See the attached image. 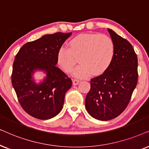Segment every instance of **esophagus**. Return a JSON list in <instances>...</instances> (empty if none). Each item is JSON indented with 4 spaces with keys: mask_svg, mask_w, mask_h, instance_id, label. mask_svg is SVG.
Listing matches in <instances>:
<instances>
[{
    "mask_svg": "<svg viewBox=\"0 0 149 149\" xmlns=\"http://www.w3.org/2000/svg\"><path fill=\"white\" fill-rule=\"evenodd\" d=\"M80 82V80H78V79H73V85H77Z\"/></svg>",
    "mask_w": 149,
    "mask_h": 149,
    "instance_id": "1",
    "label": "esophagus"
}]
</instances>
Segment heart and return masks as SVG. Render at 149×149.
I'll use <instances>...</instances> for the list:
<instances>
[{
  "mask_svg": "<svg viewBox=\"0 0 149 149\" xmlns=\"http://www.w3.org/2000/svg\"><path fill=\"white\" fill-rule=\"evenodd\" d=\"M114 55V44L111 38L100 33H84L73 38L69 48L63 45L57 53V61L65 72L73 71L75 77L85 78L102 74L110 67Z\"/></svg>",
  "mask_w": 149,
  "mask_h": 149,
  "instance_id": "heart-1",
  "label": "heart"
}]
</instances>
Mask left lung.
Wrapping results in <instances>:
<instances>
[{"mask_svg":"<svg viewBox=\"0 0 149 149\" xmlns=\"http://www.w3.org/2000/svg\"><path fill=\"white\" fill-rule=\"evenodd\" d=\"M114 44L110 66L103 74L91 80L85 106L93 118L109 120L117 117L127 106L138 82V58L132 44L108 29Z\"/></svg>","mask_w":149,"mask_h":149,"instance_id":"left-lung-1","label":"left lung"}]
</instances>
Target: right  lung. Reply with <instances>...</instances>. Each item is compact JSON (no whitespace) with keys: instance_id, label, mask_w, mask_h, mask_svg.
<instances>
[{"instance_id":"right-lung-1","label":"right lung","mask_w":149,"mask_h":149,"mask_svg":"<svg viewBox=\"0 0 149 149\" xmlns=\"http://www.w3.org/2000/svg\"><path fill=\"white\" fill-rule=\"evenodd\" d=\"M71 33L45 35L25 43L15 57L11 82L22 108L38 119L54 117L62 110L65 93L72 81L56 66L57 53ZM36 70L47 72L39 85L31 79Z\"/></svg>"}]
</instances>
